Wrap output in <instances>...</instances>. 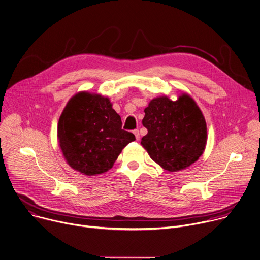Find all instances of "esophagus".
<instances>
[{
	"mask_svg": "<svg viewBox=\"0 0 260 260\" xmlns=\"http://www.w3.org/2000/svg\"><path fill=\"white\" fill-rule=\"evenodd\" d=\"M133 133L135 134L136 139H137V140H139V139H140V133H139V129H134V132H133Z\"/></svg>",
	"mask_w": 260,
	"mask_h": 260,
	"instance_id": "esophagus-1",
	"label": "esophagus"
}]
</instances>
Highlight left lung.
I'll list each match as a JSON object with an SVG mask.
<instances>
[{
  "instance_id": "left-lung-1",
  "label": "left lung",
  "mask_w": 260,
  "mask_h": 260,
  "mask_svg": "<svg viewBox=\"0 0 260 260\" xmlns=\"http://www.w3.org/2000/svg\"><path fill=\"white\" fill-rule=\"evenodd\" d=\"M143 125L148 134L141 144L150 157L168 171L185 169L202 155L207 128L204 116L188 95L177 101L153 99L145 108Z\"/></svg>"
}]
</instances>
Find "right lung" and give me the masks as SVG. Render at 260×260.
I'll use <instances>...</instances> for the list:
<instances>
[{"instance_id":"right-lung-1","label":"right lung","mask_w":260,"mask_h":260,"mask_svg":"<svg viewBox=\"0 0 260 260\" xmlns=\"http://www.w3.org/2000/svg\"><path fill=\"white\" fill-rule=\"evenodd\" d=\"M120 116L108 98L81 92L65 106L58 122V140L68 164L86 176L110 169L135 135L121 128Z\"/></svg>"}]
</instances>
